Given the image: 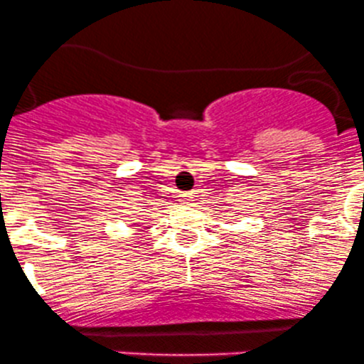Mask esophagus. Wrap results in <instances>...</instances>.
Segmentation results:
<instances>
[{
	"instance_id": "esophagus-1",
	"label": "esophagus",
	"mask_w": 364,
	"mask_h": 364,
	"mask_svg": "<svg viewBox=\"0 0 364 364\" xmlns=\"http://www.w3.org/2000/svg\"><path fill=\"white\" fill-rule=\"evenodd\" d=\"M193 194H181V203L183 206L187 205H193Z\"/></svg>"
}]
</instances>
